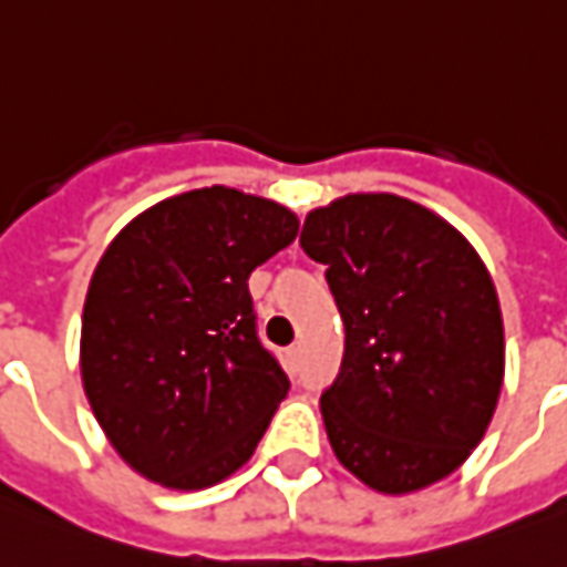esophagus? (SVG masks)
<instances>
[{"label":"esophagus","instance_id":"esophagus-1","mask_svg":"<svg viewBox=\"0 0 567 567\" xmlns=\"http://www.w3.org/2000/svg\"><path fill=\"white\" fill-rule=\"evenodd\" d=\"M299 361H302V342H296V346L287 349V364L299 367Z\"/></svg>","mask_w":567,"mask_h":567}]
</instances>
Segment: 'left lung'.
Returning <instances> with one entry per match:
<instances>
[{
    "label": "left lung",
    "mask_w": 567,
    "mask_h": 567,
    "mask_svg": "<svg viewBox=\"0 0 567 567\" xmlns=\"http://www.w3.org/2000/svg\"><path fill=\"white\" fill-rule=\"evenodd\" d=\"M299 244L327 265L346 354L321 395L336 460L380 494L460 470L503 389V315L475 246L398 194H349L306 216Z\"/></svg>",
    "instance_id": "left-lung-1"
}]
</instances>
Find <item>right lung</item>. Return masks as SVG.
Masks as SVG:
<instances>
[{
	"label": "right lung",
	"instance_id": "add662e5",
	"mask_svg": "<svg viewBox=\"0 0 567 567\" xmlns=\"http://www.w3.org/2000/svg\"><path fill=\"white\" fill-rule=\"evenodd\" d=\"M296 234L287 206L213 185L144 209L104 249L82 308V389L142 478L203 491L252 456L290 380L246 280Z\"/></svg>",
	"mask_w": 567,
	"mask_h": 567
}]
</instances>
